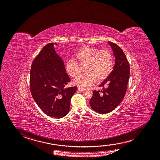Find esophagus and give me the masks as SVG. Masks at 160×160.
<instances>
[{
  "instance_id": "1",
  "label": "esophagus",
  "mask_w": 160,
  "mask_h": 160,
  "mask_svg": "<svg viewBox=\"0 0 160 160\" xmlns=\"http://www.w3.org/2000/svg\"><path fill=\"white\" fill-rule=\"evenodd\" d=\"M78 90H79V91H80V92H83L85 90L83 88H78Z\"/></svg>"
}]
</instances>
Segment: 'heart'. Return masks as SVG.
<instances>
[{"label": "heart", "instance_id": "obj_1", "mask_svg": "<svg viewBox=\"0 0 160 160\" xmlns=\"http://www.w3.org/2000/svg\"><path fill=\"white\" fill-rule=\"evenodd\" d=\"M80 65L84 67L86 73L73 79V84L81 88H87L107 79L113 70V56L108 50H99L95 47H83L75 55ZM68 75L75 78L81 73V68L75 61L69 59L65 64Z\"/></svg>", "mask_w": 160, "mask_h": 160}]
</instances>
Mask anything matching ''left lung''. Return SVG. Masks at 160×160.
Masks as SVG:
<instances>
[{"instance_id":"obj_1","label":"left lung","mask_w":160,"mask_h":160,"mask_svg":"<svg viewBox=\"0 0 160 160\" xmlns=\"http://www.w3.org/2000/svg\"><path fill=\"white\" fill-rule=\"evenodd\" d=\"M108 42L115 57V65L110 75L99 86L102 90H94L89 102L92 109L100 114L109 113L120 104L129 78V64L123 50L115 43Z\"/></svg>"}]
</instances>
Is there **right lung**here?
<instances>
[{
  "label": "right lung",
  "mask_w": 160,
  "mask_h": 160,
  "mask_svg": "<svg viewBox=\"0 0 160 160\" xmlns=\"http://www.w3.org/2000/svg\"><path fill=\"white\" fill-rule=\"evenodd\" d=\"M56 43H50L35 58L30 71V90L43 113L53 118L68 114L70 100L77 87L65 88L70 79L66 73L63 61L55 50Z\"/></svg>",
  "instance_id": "obj_1"
}]
</instances>
